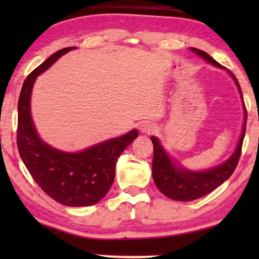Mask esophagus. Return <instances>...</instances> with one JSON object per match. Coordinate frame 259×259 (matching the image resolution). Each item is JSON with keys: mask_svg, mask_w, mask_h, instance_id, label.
<instances>
[{"mask_svg": "<svg viewBox=\"0 0 259 259\" xmlns=\"http://www.w3.org/2000/svg\"><path fill=\"white\" fill-rule=\"evenodd\" d=\"M154 130H155V127L152 125V123H144V125H141V127H140L141 133H144V134H150L153 132Z\"/></svg>", "mask_w": 259, "mask_h": 259, "instance_id": "esophagus-1", "label": "esophagus"}]
</instances>
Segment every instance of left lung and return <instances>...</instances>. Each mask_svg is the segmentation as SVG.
<instances>
[{
  "label": "left lung",
  "mask_w": 259,
  "mask_h": 259,
  "mask_svg": "<svg viewBox=\"0 0 259 259\" xmlns=\"http://www.w3.org/2000/svg\"><path fill=\"white\" fill-rule=\"evenodd\" d=\"M194 54L200 56L205 61L218 67L221 69H225L229 73V75L235 81L237 88L242 99L243 109H244V121L242 132L238 139V143L236 145L235 151L230 157L223 161L222 164L207 169H190L185 166L180 165L178 161L175 160L171 155L167 153L162 146L160 140L157 137L152 136L151 140L153 143V162H152V176H153L154 184L166 197L169 199L178 200V201H190L198 199L206 196L212 191L221 186L225 180H228L237 167L238 164L240 151H242V145L245 136V127H246V109L244 105V99L240 90L238 81L236 76L223 67L221 63H218L215 60L200 49L190 48Z\"/></svg>",
  "instance_id": "8db88e82"
}]
</instances>
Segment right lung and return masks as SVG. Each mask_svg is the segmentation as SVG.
I'll return each instance as SVG.
<instances>
[{
  "mask_svg": "<svg viewBox=\"0 0 259 259\" xmlns=\"http://www.w3.org/2000/svg\"><path fill=\"white\" fill-rule=\"evenodd\" d=\"M73 49L76 48L60 49L24 80L17 106V147L33 179L49 197L66 206L80 207L97 204L107 194L114 182L118 158L139 133L134 128L77 152L59 150L41 139L30 111L34 83L40 74Z\"/></svg>",
  "mask_w": 259,
  "mask_h": 259,
  "instance_id": "right-lung-1",
  "label": "right lung"
}]
</instances>
